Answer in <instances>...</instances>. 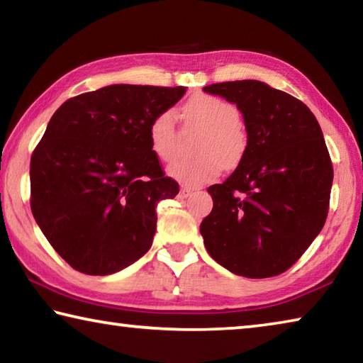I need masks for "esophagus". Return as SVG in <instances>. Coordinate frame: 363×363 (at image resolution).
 Here are the masks:
<instances>
[{"instance_id": "obj_1", "label": "esophagus", "mask_w": 363, "mask_h": 363, "mask_svg": "<svg viewBox=\"0 0 363 363\" xmlns=\"http://www.w3.org/2000/svg\"><path fill=\"white\" fill-rule=\"evenodd\" d=\"M192 192H194V190L190 189V187H182L181 189V196H184V199H186V196H189Z\"/></svg>"}]
</instances>
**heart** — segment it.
<instances>
[{
	"label": "heart",
	"mask_w": 363,
	"mask_h": 363,
	"mask_svg": "<svg viewBox=\"0 0 363 363\" xmlns=\"http://www.w3.org/2000/svg\"><path fill=\"white\" fill-rule=\"evenodd\" d=\"M182 118L187 126L205 128V134L196 145L200 157L177 160L168 168L173 179L184 186L200 187L216 179L224 167L233 168L242 162L248 139L238 123L240 110L235 104L214 94H196L184 106ZM149 143L158 160H174L179 147V131L171 110L153 116L149 125Z\"/></svg>",
	"instance_id": "1"
}]
</instances>
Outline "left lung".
<instances>
[{"label":"left lung","instance_id":"left-lung-1","mask_svg":"<svg viewBox=\"0 0 363 363\" xmlns=\"http://www.w3.org/2000/svg\"><path fill=\"white\" fill-rule=\"evenodd\" d=\"M237 104L247 152L223 184L208 187L213 210L201 220L206 251L248 279L284 274L322 230L328 216L333 164L306 104L256 79L205 86Z\"/></svg>","mask_w":363,"mask_h":363}]
</instances>
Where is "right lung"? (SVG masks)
I'll list each match as a JSON object with an SVG mask.
<instances>
[{"label": "right lung", "mask_w": 363, "mask_h": 363, "mask_svg": "<svg viewBox=\"0 0 363 363\" xmlns=\"http://www.w3.org/2000/svg\"><path fill=\"white\" fill-rule=\"evenodd\" d=\"M184 93L112 84L65 101L49 120L30 160V206L78 272H118L149 251L158 201L179 192L150 149L149 125Z\"/></svg>", "instance_id": "1"}]
</instances>
